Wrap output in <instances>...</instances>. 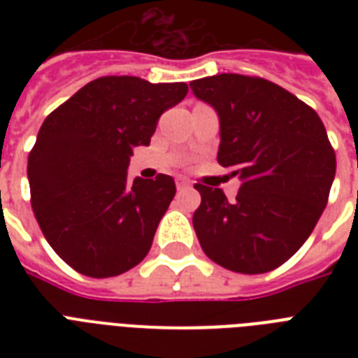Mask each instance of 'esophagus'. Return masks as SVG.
<instances>
[{"label": "esophagus", "mask_w": 358, "mask_h": 358, "mask_svg": "<svg viewBox=\"0 0 358 358\" xmlns=\"http://www.w3.org/2000/svg\"><path fill=\"white\" fill-rule=\"evenodd\" d=\"M176 187L178 189H187V187H191V182L187 178H184V176H178L176 178Z\"/></svg>", "instance_id": "esophagus-1"}]
</instances>
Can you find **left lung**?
Wrapping results in <instances>:
<instances>
[{"mask_svg": "<svg viewBox=\"0 0 358 358\" xmlns=\"http://www.w3.org/2000/svg\"><path fill=\"white\" fill-rule=\"evenodd\" d=\"M189 87L215 109L217 162L241 182L236 201L195 185L196 238L230 271H271L301 249L327 206L336 157L325 126L299 98L260 78L217 74Z\"/></svg>", "mask_w": 358, "mask_h": 358, "instance_id": "obj_1", "label": "left lung"}]
</instances>
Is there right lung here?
<instances>
[{"instance_id": "obj_1", "label": "right lung", "mask_w": 358, "mask_h": 358, "mask_svg": "<svg viewBox=\"0 0 358 358\" xmlns=\"http://www.w3.org/2000/svg\"><path fill=\"white\" fill-rule=\"evenodd\" d=\"M185 83L108 76L87 83L42 122L27 159L31 206L52 249L87 277L139 264L176 185L167 174L128 182L134 146L150 145Z\"/></svg>"}]
</instances>
